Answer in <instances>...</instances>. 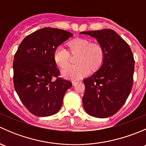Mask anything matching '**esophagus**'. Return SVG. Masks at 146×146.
<instances>
[{
    "mask_svg": "<svg viewBox=\"0 0 146 146\" xmlns=\"http://www.w3.org/2000/svg\"><path fill=\"white\" fill-rule=\"evenodd\" d=\"M77 83H78L77 80H73V81H72V84H73V85H76Z\"/></svg>",
    "mask_w": 146,
    "mask_h": 146,
    "instance_id": "esophagus-1",
    "label": "esophagus"
}]
</instances>
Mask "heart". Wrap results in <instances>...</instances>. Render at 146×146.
Wrapping results in <instances>:
<instances>
[{
	"instance_id": "obj_1",
	"label": "heart",
	"mask_w": 146,
	"mask_h": 146,
	"mask_svg": "<svg viewBox=\"0 0 146 146\" xmlns=\"http://www.w3.org/2000/svg\"><path fill=\"white\" fill-rule=\"evenodd\" d=\"M72 53H79L77 63L78 64L69 66L62 70L64 78L77 80L85 77L91 69L98 68L104 59V49L99 44L92 43L86 39H77L69 44ZM54 59L57 66L64 68L68 65L69 53L62 45L54 49Z\"/></svg>"
}]
</instances>
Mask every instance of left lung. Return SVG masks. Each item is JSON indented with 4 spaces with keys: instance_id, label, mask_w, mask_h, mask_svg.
<instances>
[{
    "instance_id": "1",
    "label": "left lung",
    "mask_w": 146,
    "mask_h": 146,
    "mask_svg": "<svg viewBox=\"0 0 146 146\" xmlns=\"http://www.w3.org/2000/svg\"><path fill=\"white\" fill-rule=\"evenodd\" d=\"M95 38L104 49L101 67L83 80L82 104L89 115L107 118L114 115L127 100L133 86L134 58L129 44L110 29L81 32Z\"/></svg>"
}]
</instances>
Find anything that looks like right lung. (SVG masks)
Listing matches in <instances>:
<instances>
[{
    "label": "right lung",
    "mask_w": 146,
    "mask_h": 146,
    "mask_svg": "<svg viewBox=\"0 0 146 146\" xmlns=\"http://www.w3.org/2000/svg\"><path fill=\"white\" fill-rule=\"evenodd\" d=\"M73 36L64 29L44 27L26 36L13 61L15 89L34 115L48 117L61 109L70 81L58 78L54 49Z\"/></svg>",
    "instance_id": "1"
}]
</instances>
